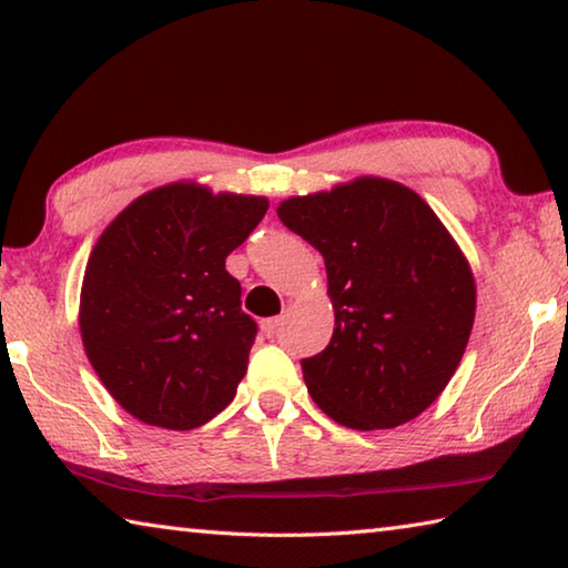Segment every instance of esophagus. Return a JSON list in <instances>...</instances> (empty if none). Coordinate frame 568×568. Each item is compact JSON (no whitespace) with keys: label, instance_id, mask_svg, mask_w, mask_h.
Instances as JSON below:
<instances>
[{"label":"esophagus","instance_id":"34e87169","mask_svg":"<svg viewBox=\"0 0 568 568\" xmlns=\"http://www.w3.org/2000/svg\"><path fill=\"white\" fill-rule=\"evenodd\" d=\"M282 325H284V317H268V320L261 322V329H264V335L274 337L278 329H282Z\"/></svg>","mask_w":568,"mask_h":568}]
</instances>
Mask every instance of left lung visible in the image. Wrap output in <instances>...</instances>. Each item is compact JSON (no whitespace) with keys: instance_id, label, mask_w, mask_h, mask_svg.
I'll list each match as a JSON object with an SVG mask.
<instances>
[{"instance_id":"1","label":"left lung","mask_w":568,"mask_h":568,"mask_svg":"<svg viewBox=\"0 0 568 568\" xmlns=\"http://www.w3.org/2000/svg\"><path fill=\"white\" fill-rule=\"evenodd\" d=\"M276 215L325 258L335 329L302 361L314 404L357 432L394 429L447 388L475 325L467 256L412 187L355 178Z\"/></svg>"}]
</instances>
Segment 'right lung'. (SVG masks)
<instances>
[{
    "label": "right lung",
    "instance_id": "1",
    "mask_svg": "<svg viewBox=\"0 0 568 568\" xmlns=\"http://www.w3.org/2000/svg\"><path fill=\"white\" fill-rule=\"evenodd\" d=\"M266 211L261 195L180 180L139 195L103 229L85 264L78 327L126 414L187 432L231 404L256 322L241 310L225 258Z\"/></svg>",
    "mask_w": 568,
    "mask_h": 568
}]
</instances>
